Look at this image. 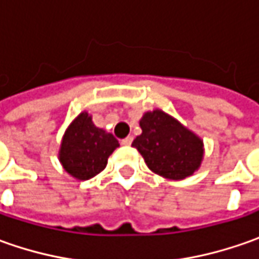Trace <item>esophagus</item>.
Segmentation results:
<instances>
[{
    "instance_id": "obj_1",
    "label": "esophagus",
    "mask_w": 259,
    "mask_h": 259,
    "mask_svg": "<svg viewBox=\"0 0 259 259\" xmlns=\"http://www.w3.org/2000/svg\"><path fill=\"white\" fill-rule=\"evenodd\" d=\"M131 143H133V137H131V135L124 138V140H121V144L122 145H131Z\"/></svg>"
}]
</instances>
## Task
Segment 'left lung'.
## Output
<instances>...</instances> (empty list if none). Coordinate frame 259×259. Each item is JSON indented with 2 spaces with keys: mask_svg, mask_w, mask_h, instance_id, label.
Wrapping results in <instances>:
<instances>
[{
  "mask_svg": "<svg viewBox=\"0 0 259 259\" xmlns=\"http://www.w3.org/2000/svg\"><path fill=\"white\" fill-rule=\"evenodd\" d=\"M143 130L133 141L151 171L170 180H183L200 167L203 141L176 118L154 109L140 119Z\"/></svg>",
  "mask_w": 259,
  "mask_h": 259,
  "instance_id": "left-lung-1",
  "label": "left lung"
}]
</instances>
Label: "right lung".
<instances>
[{
  "mask_svg": "<svg viewBox=\"0 0 259 259\" xmlns=\"http://www.w3.org/2000/svg\"><path fill=\"white\" fill-rule=\"evenodd\" d=\"M116 147L119 143L114 135L95 126L88 112H80L66 130L59 160L72 177L89 180L106 167Z\"/></svg>",
  "mask_w": 259,
  "mask_h": 259,
  "instance_id": "obj_1",
  "label": "right lung"
}]
</instances>
